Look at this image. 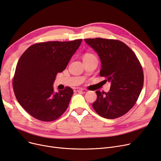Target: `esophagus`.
<instances>
[{
    "mask_svg": "<svg viewBox=\"0 0 161 161\" xmlns=\"http://www.w3.org/2000/svg\"><path fill=\"white\" fill-rule=\"evenodd\" d=\"M84 90L81 88H74V92H83Z\"/></svg>",
    "mask_w": 161,
    "mask_h": 161,
    "instance_id": "1",
    "label": "esophagus"
}]
</instances>
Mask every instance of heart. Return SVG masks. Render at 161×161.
Listing matches in <instances>:
<instances>
[{"mask_svg":"<svg viewBox=\"0 0 161 161\" xmlns=\"http://www.w3.org/2000/svg\"><path fill=\"white\" fill-rule=\"evenodd\" d=\"M95 57L92 53H86L85 54L83 55V59H90L92 58H94Z\"/></svg>","mask_w":161,"mask_h":161,"instance_id":"1","label":"heart"}]
</instances>
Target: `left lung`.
Instances as JSON below:
<instances>
[{
  "label": "left lung",
  "instance_id": "1",
  "mask_svg": "<svg viewBox=\"0 0 161 161\" xmlns=\"http://www.w3.org/2000/svg\"><path fill=\"white\" fill-rule=\"evenodd\" d=\"M85 41L100 58L99 75L111 82L108 93L96 92L97 97L92 103L94 109L105 119L124 115L136 103L143 85V73L138 59L120 41L102 38Z\"/></svg>",
  "mask_w": 161,
  "mask_h": 161
}]
</instances>
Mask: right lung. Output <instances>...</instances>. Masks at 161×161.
<instances>
[{
    "mask_svg": "<svg viewBox=\"0 0 161 161\" xmlns=\"http://www.w3.org/2000/svg\"><path fill=\"white\" fill-rule=\"evenodd\" d=\"M82 41L36 43L20 57L13 79V89L19 103L34 118L53 121L67 109L73 89L67 86L55 92L53 84L57 73L65 70Z\"/></svg>",
    "mask_w": 161,
    "mask_h": 161,
    "instance_id": "right-lung-1",
    "label": "right lung"
}]
</instances>
